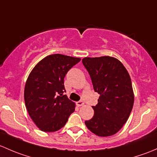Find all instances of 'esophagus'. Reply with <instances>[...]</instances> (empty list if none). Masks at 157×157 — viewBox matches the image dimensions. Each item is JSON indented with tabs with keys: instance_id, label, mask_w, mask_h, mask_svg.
<instances>
[{
	"instance_id": "1",
	"label": "esophagus",
	"mask_w": 157,
	"mask_h": 157,
	"mask_svg": "<svg viewBox=\"0 0 157 157\" xmlns=\"http://www.w3.org/2000/svg\"><path fill=\"white\" fill-rule=\"evenodd\" d=\"M76 104L78 105V106H82V105H84V101H82V100H80V101H78V102L76 103Z\"/></svg>"
}]
</instances>
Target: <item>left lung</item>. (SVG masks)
Returning <instances> with one entry per match:
<instances>
[{
  "label": "left lung",
  "mask_w": 157,
  "mask_h": 157,
  "mask_svg": "<svg viewBox=\"0 0 157 157\" xmlns=\"http://www.w3.org/2000/svg\"><path fill=\"white\" fill-rule=\"evenodd\" d=\"M82 63L89 73L93 88L100 94L93 106L94 114L85 121L87 128L95 135H115L126 122L134 104L130 75L123 64L114 57H85Z\"/></svg>",
  "instance_id": "1"
}]
</instances>
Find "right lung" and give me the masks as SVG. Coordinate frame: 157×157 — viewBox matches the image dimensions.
Here are the masks:
<instances>
[{
  "mask_svg": "<svg viewBox=\"0 0 157 157\" xmlns=\"http://www.w3.org/2000/svg\"><path fill=\"white\" fill-rule=\"evenodd\" d=\"M80 58L52 54L41 59L26 81L24 99L31 119L40 130L58 131L66 125L75 105L64 95V78Z\"/></svg>",
  "mask_w": 157,
  "mask_h": 157,
  "instance_id": "add662e5",
  "label": "right lung"
}]
</instances>
